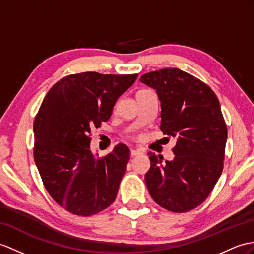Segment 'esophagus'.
<instances>
[{
    "mask_svg": "<svg viewBox=\"0 0 254 254\" xmlns=\"http://www.w3.org/2000/svg\"><path fill=\"white\" fill-rule=\"evenodd\" d=\"M130 154H131V156H138V155H141V154H143V152L140 150H131Z\"/></svg>",
    "mask_w": 254,
    "mask_h": 254,
    "instance_id": "obj_1",
    "label": "esophagus"
}]
</instances>
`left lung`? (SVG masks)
Instances as JSON below:
<instances>
[{
	"mask_svg": "<svg viewBox=\"0 0 254 254\" xmlns=\"http://www.w3.org/2000/svg\"><path fill=\"white\" fill-rule=\"evenodd\" d=\"M140 82L156 90L160 130L177 139L172 160L163 163V156L147 154L148 193L169 211H190L206 200L223 170L227 128L219 99L208 85L177 67L143 74Z\"/></svg>",
	"mask_w": 254,
	"mask_h": 254,
	"instance_id": "8db88e82",
	"label": "left lung"
}]
</instances>
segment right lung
<instances>
[{
  "label": "right lung",
  "mask_w": 254,
  "mask_h": 254,
  "mask_svg": "<svg viewBox=\"0 0 254 254\" xmlns=\"http://www.w3.org/2000/svg\"><path fill=\"white\" fill-rule=\"evenodd\" d=\"M137 77L72 74L43 100L33 125L34 162L49 195L66 211L94 215L115 200L130 150L119 143L99 158L90 150V132L110 119L117 99Z\"/></svg>",
  "instance_id": "right-lung-1"
}]
</instances>
